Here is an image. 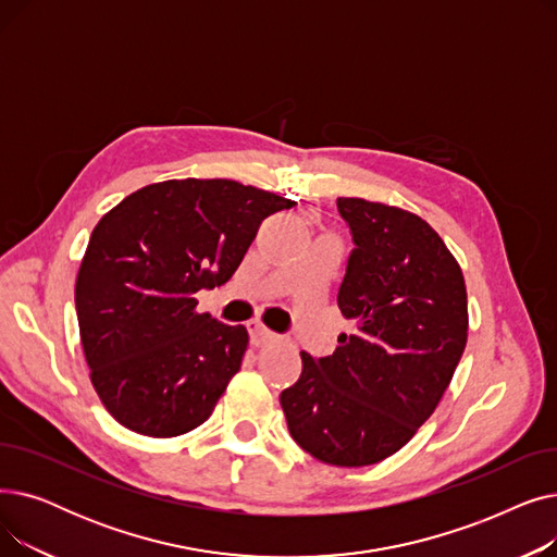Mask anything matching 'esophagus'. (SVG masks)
Listing matches in <instances>:
<instances>
[{"label":"esophagus","instance_id":"obj_1","mask_svg":"<svg viewBox=\"0 0 557 557\" xmlns=\"http://www.w3.org/2000/svg\"><path fill=\"white\" fill-rule=\"evenodd\" d=\"M248 332H250V345L252 347H263V345L277 341V334H273L269 327H263L261 323H257V320L248 325Z\"/></svg>","mask_w":557,"mask_h":557}]
</instances>
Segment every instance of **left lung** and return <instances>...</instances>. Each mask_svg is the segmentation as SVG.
<instances>
[{"label": "left lung", "instance_id": "left-lung-1", "mask_svg": "<svg viewBox=\"0 0 557 557\" xmlns=\"http://www.w3.org/2000/svg\"><path fill=\"white\" fill-rule=\"evenodd\" d=\"M352 232L338 309L355 320L332 357H302L280 404L294 441L338 467L399 451L443 399L467 343V290L445 242L418 214L338 198Z\"/></svg>", "mask_w": 557, "mask_h": 557}]
</instances>
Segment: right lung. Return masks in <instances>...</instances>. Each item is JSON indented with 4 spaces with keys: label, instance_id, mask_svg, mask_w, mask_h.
<instances>
[{
    "label": "right lung",
    "instance_id": "obj_1",
    "mask_svg": "<svg viewBox=\"0 0 557 557\" xmlns=\"http://www.w3.org/2000/svg\"><path fill=\"white\" fill-rule=\"evenodd\" d=\"M294 200L234 181H164L126 196L92 230L76 315L92 386L126 429L183 435L208 420L248 347L244 325L196 311L225 284L261 221Z\"/></svg>",
    "mask_w": 557,
    "mask_h": 557
}]
</instances>
